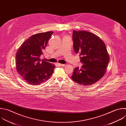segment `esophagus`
I'll list each match as a JSON object with an SVG mask.
<instances>
[{"mask_svg":"<svg viewBox=\"0 0 126 126\" xmlns=\"http://www.w3.org/2000/svg\"><path fill=\"white\" fill-rule=\"evenodd\" d=\"M57 64L59 65V66H63L65 65L64 64H61V63H57Z\"/></svg>","mask_w":126,"mask_h":126,"instance_id":"obj_1","label":"esophagus"}]
</instances>
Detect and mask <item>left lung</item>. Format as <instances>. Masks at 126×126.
Wrapping results in <instances>:
<instances>
[{
    "mask_svg": "<svg viewBox=\"0 0 126 126\" xmlns=\"http://www.w3.org/2000/svg\"><path fill=\"white\" fill-rule=\"evenodd\" d=\"M75 52L80 54L81 68H75L71 79L79 85H93L104 75L109 57L104 42L96 35L86 31H73Z\"/></svg>",
    "mask_w": 126,
    "mask_h": 126,
    "instance_id": "left-lung-1",
    "label": "left lung"
}]
</instances>
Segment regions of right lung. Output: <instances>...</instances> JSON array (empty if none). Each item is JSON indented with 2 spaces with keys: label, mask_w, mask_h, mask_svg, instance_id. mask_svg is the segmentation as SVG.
Masks as SVG:
<instances>
[{
  "label": "right lung",
  "mask_w": 126,
  "mask_h": 126,
  "mask_svg": "<svg viewBox=\"0 0 126 126\" xmlns=\"http://www.w3.org/2000/svg\"><path fill=\"white\" fill-rule=\"evenodd\" d=\"M53 33L52 32H48L32 35L22 44L17 52L16 69L30 84L38 85L44 83L53 73L55 65L40 59Z\"/></svg>",
  "instance_id": "obj_1"
}]
</instances>
